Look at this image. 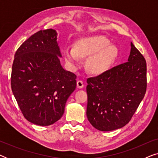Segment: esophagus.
<instances>
[{"mask_svg": "<svg viewBox=\"0 0 158 158\" xmlns=\"http://www.w3.org/2000/svg\"><path fill=\"white\" fill-rule=\"evenodd\" d=\"M84 86V83L82 81H77V87L78 88H83Z\"/></svg>", "mask_w": 158, "mask_h": 158, "instance_id": "34e87169", "label": "esophagus"}]
</instances>
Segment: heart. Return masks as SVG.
Listing matches in <instances>:
<instances>
[{
    "label": "heart",
    "instance_id": "heart-1",
    "mask_svg": "<svg viewBox=\"0 0 158 158\" xmlns=\"http://www.w3.org/2000/svg\"><path fill=\"white\" fill-rule=\"evenodd\" d=\"M63 54L72 68L78 66L81 57H88L87 64L90 72L99 74L111 68L118 55V49L104 36H94L77 40L75 47L66 46Z\"/></svg>",
    "mask_w": 158,
    "mask_h": 158
}]
</instances>
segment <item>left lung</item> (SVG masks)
Returning a JSON list of instances; mask_svg holds the SVG:
<instances>
[{"label":"left lung","instance_id":"obj_1","mask_svg":"<svg viewBox=\"0 0 158 158\" xmlns=\"http://www.w3.org/2000/svg\"><path fill=\"white\" fill-rule=\"evenodd\" d=\"M86 115L98 130L107 131L128 124L147 88V63L131 42L128 62L96 77H88Z\"/></svg>","mask_w":158,"mask_h":158}]
</instances>
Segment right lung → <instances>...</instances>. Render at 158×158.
<instances>
[{
    "mask_svg": "<svg viewBox=\"0 0 158 158\" xmlns=\"http://www.w3.org/2000/svg\"><path fill=\"white\" fill-rule=\"evenodd\" d=\"M55 29L40 30L15 53L11 89L25 118L49 126L62 117L67 100L76 88L74 73L63 69Z\"/></svg>",
    "mask_w": 158,
    "mask_h": 158,
    "instance_id": "add662e5",
    "label": "right lung"
}]
</instances>
